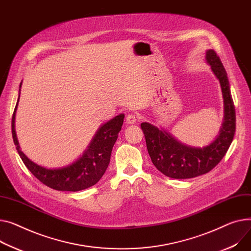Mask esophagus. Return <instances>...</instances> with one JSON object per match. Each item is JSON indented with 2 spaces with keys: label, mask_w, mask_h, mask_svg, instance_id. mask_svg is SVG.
<instances>
[{
  "label": "esophagus",
  "mask_w": 251,
  "mask_h": 251,
  "mask_svg": "<svg viewBox=\"0 0 251 251\" xmlns=\"http://www.w3.org/2000/svg\"><path fill=\"white\" fill-rule=\"evenodd\" d=\"M136 121H137V117H136V115H134V114H129V115L126 117V123H127V124H130V125L135 124Z\"/></svg>",
  "instance_id": "1"
}]
</instances>
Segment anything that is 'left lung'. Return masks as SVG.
<instances>
[{
	"instance_id": "8db88e82",
	"label": "left lung",
	"mask_w": 251,
	"mask_h": 251,
	"mask_svg": "<svg viewBox=\"0 0 251 251\" xmlns=\"http://www.w3.org/2000/svg\"><path fill=\"white\" fill-rule=\"evenodd\" d=\"M206 62L220 82L224 116L217 137L203 147L190 146L178 141L169 131L148 122L141 123L146 146L155 168L173 178H192L209 173L226 154L234 137L236 127L235 108L231 97L227 73L213 49H208Z\"/></svg>"
}]
</instances>
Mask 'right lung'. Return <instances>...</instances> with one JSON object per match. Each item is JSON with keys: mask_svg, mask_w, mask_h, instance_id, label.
Returning a JSON list of instances; mask_svg holds the SVG:
<instances>
[{"mask_svg": "<svg viewBox=\"0 0 251 251\" xmlns=\"http://www.w3.org/2000/svg\"><path fill=\"white\" fill-rule=\"evenodd\" d=\"M22 81L20 82L18 101L12 117V136L16 149L26 168L47 187L57 191L78 192L88 189L101 179L110 163L113 146L118 138L124 121V114H119L113 119L99 127L87 149L72 163L60 168L49 169L32 161L22 151L15 129L16 112L18 108Z\"/></svg>", "mask_w": 251, "mask_h": 251, "instance_id": "right-lung-1", "label": "right lung"}]
</instances>
